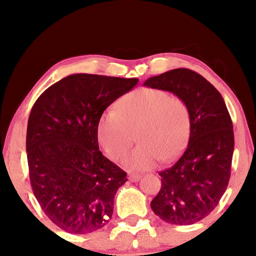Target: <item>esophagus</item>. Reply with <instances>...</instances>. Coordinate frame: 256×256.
Wrapping results in <instances>:
<instances>
[{"label": "esophagus", "instance_id": "esophagus-1", "mask_svg": "<svg viewBox=\"0 0 256 256\" xmlns=\"http://www.w3.org/2000/svg\"><path fill=\"white\" fill-rule=\"evenodd\" d=\"M141 174H129V180L130 182H138V180H141Z\"/></svg>", "mask_w": 256, "mask_h": 256}]
</instances>
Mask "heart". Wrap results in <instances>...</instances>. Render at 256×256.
Masks as SVG:
<instances>
[{"label": "heart", "instance_id": "heart-1", "mask_svg": "<svg viewBox=\"0 0 256 256\" xmlns=\"http://www.w3.org/2000/svg\"><path fill=\"white\" fill-rule=\"evenodd\" d=\"M191 130V112L186 101L160 88L129 93L116 110L104 112L98 124V138L112 160H121L135 142H141L126 166L146 170L160 160L171 162L186 146Z\"/></svg>", "mask_w": 256, "mask_h": 256}]
</instances>
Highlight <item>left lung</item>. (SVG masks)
Here are the masks:
<instances>
[{"mask_svg":"<svg viewBox=\"0 0 256 256\" xmlns=\"http://www.w3.org/2000/svg\"><path fill=\"white\" fill-rule=\"evenodd\" d=\"M144 86L176 94L191 112L186 149L158 174L162 186L150 202L154 213L174 225H192L219 204L230 177L233 124L218 90L188 68H174L146 80Z\"/></svg>","mask_w":256,"mask_h":256,"instance_id":"obj_1","label":"left lung"}]
</instances>
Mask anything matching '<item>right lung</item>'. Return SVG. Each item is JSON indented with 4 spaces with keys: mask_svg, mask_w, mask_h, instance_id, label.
Here are the masks:
<instances>
[{
    "mask_svg": "<svg viewBox=\"0 0 256 256\" xmlns=\"http://www.w3.org/2000/svg\"><path fill=\"white\" fill-rule=\"evenodd\" d=\"M138 79L78 73L45 90L26 129L30 183L42 210L65 232L87 234L110 222L127 174L102 155L104 110Z\"/></svg>",
    "mask_w": 256,
    "mask_h": 256,
    "instance_id": "right-lung-1",
    "label": "right lung"
}]
</instances>
